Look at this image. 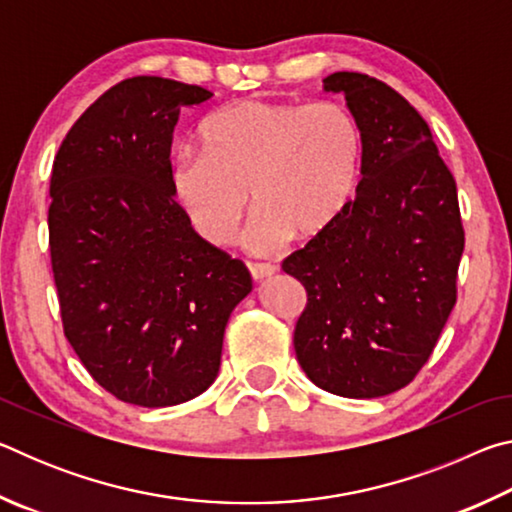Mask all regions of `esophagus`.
<instances>
[{
	"instance_id": "esophagus-1",
	"label": "esophagus",
	"mask_w": 512,
	"mask_h": 512,
	"mask_svg": "<svg viewBox=\"0 0 512 512\" xmlns=\"http://www.w3.org/2000/svg\"><path fill=\"white\" fill-rule=\"evenodd\" d=\"M250 275H253L255 282H262L266 277H271L277 273V266L273 264H250Z\"/></svg>"
}]
</instances>
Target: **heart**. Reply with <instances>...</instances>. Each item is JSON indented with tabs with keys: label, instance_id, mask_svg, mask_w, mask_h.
<instances>
[{
	"label": "heart",
	"instance_id": "obj_1",
	"mask_svg": "<svg viewBox=\"0 0 512 512\" xmlns=\"http://www.w3.org/2000/svg\"><path fill=\"white\" fill-rule=\"evenodd\" d=\"M203 153L176 151L167 187L207 244L235 241L257 207L250 246L259 253L291 237L327 235L348 210L361 169V133L348 108L332 101L248 99L212 112L201 126Z\"/></svg>",
	"mask_w": 512,
	"mask_h": 512
}]
</instances>
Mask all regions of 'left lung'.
<instances>
[{
	"mask_svg": "<svg viewBox=\"0 0 512 512\" xmlns=\"http://www.w3.org/2000/svg\"><path fill=\"white\" fill-rule=\"evenodd\" d=\"M361 133L357 198L282 262L307 291L293 348L327 393L370 400L418 375L456 305L465 232L454 176L427 121L391 85L334 72Z\"/></svg>",
	"mask_w": 512,
	"mask_h": 512,
	"instance_id": "8db88e82",
	"label": "left lung"
}]
</instances>
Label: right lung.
Here are the masks:
<instances>
[{"label":"right lung","mask_w":512,"mask_h":512,"mask_svg":"<svg viewBox=\"0 0 512 512\" xmlns=\"http://www.w3.org/2000/svg\"><path fill=\"white\" fill-rule=\"evenodd\" d=\"M212 97L162 76L117 83L76 119L49 185V250L69 345L121 402L162 409L214 384L223 332L253 291L167 187L180 110Z\"/></svg>","instance_id":"right-lung-1"}]
</instances>
